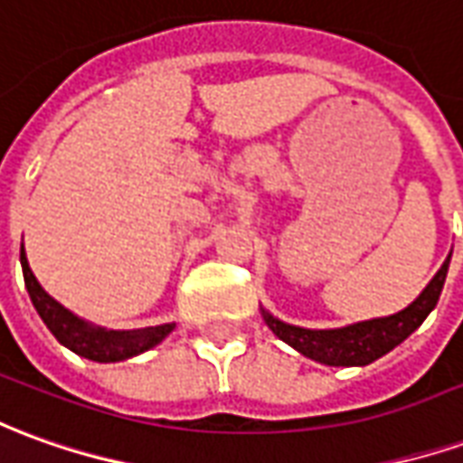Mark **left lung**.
Wrapping results in <instances>:
<instances>
[{
	"instance_id": "obj_1",
	"label": "left lung",
	"mask_w": 463,
	"mask_h": 463,
	"mask_svg": "<svg viewBox=\"0 0 463 463\" xmlns=\"http://www.w3.org/2000/svg\"><path fill=\"white\" fill-rule=\"evenodd\" d=\"M449 260H451V253L409 308L386 318L361 321L345 328H326V331H313V328H300V326L278 321L268 310H263V318L280 341L293 345L306 358H313L326 366H368L376 358L389 354L391 348H396L401 341H406L426 321V316L434 310L441 296L446 273H449Z\"/></svg>"
}]
</instances>
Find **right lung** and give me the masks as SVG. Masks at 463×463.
<instances>
[{
  "label": "right lung",
  "instance_id": "1",
  "mask_svg": "<svg viewBox=\"0 0 463 463\" xmlns=\"http://www.w3.org/2000/svg\"><path fill=\"white\" fill-rule=\"evenodd\" d=\"M19 260H22L24 286H27L32 306L37 308L44 326L50 328L52 335L60 344L67 345L70 351L82 355V358H90V361H97V364L125 361V358L150 351L153 345L160 344L165 335L175 328V323H163V326H150V328H137V331H109V328L92 326V323L82 321L80 316H74L72 310L64 308L62 303H57L40 286V280L34 278L32 268H29L24 245L19 250Z\"/></svg>",
  "mask_w": 463,
  "mask_h": 463
}]
</instances>
